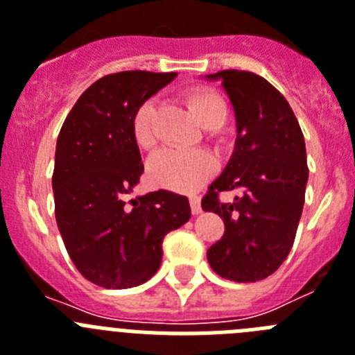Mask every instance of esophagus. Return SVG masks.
<instances>
[{
	"label": "esophagus",
	"mask_w": 355,
	"mask_h": 355,
	"mask_svg": "<svg viewBox=\"0 0 355 355\" xmlns=\"http://www.w3.org/2000/svg\"><path fill=\"white\" fill-rule=\"evenodd\" d=\"M190 208H192V213L193 215H199L202 209H200V199L197 196H192L190 197Z\"/></svg>",
	"instance_id": "34e87169"
}]
</instances>
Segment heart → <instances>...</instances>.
I'll use <instances>...</instances> for the list:
<instances>
[{"instance_id":"heart-1","label":"heart","mask_w":355,"mask_h":355,"mask_svg":"<svg viewBox=\"0 0 355 355\" xmlns=\"http://www.w3.org/2000/svg\"><path fill=\"white\" fill-rule=\"evenodd\" d=\"M187 101L197 121L208 130L222 126L227 117V106L215 90L192 89L187 94ZM155 99H147L133 115V137L140 149H150L156 142L155 135ZM216 162L205 150L163 149L147 163V175L155 187L167 188L174 192H193L213 175Z\"/></svg>"}]
</instances>
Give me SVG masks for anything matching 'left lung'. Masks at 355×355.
<instances>
[{"label": "left lung", "instance_id": "obj_1", "mask_svg": "<svg viewBox=\"0 0 355 355\" xmlns=\"http://www.w3.org/2000/svg\"><path fill=\"white\" fill-rule=\"evenodd\" d=\"M236 117L233 156L202 197V209L224 218V236L208 249L220 277L256 283L283 265L293 245L304 208L307 159L304 135L284 96L249 71H220ZM220 191H236L220 203Z\"/></svg>", "mask_w": 355, "mask_h": 355}]
</instances>
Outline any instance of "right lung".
I'll list each match as a JSON object with an SVG mask.
<instances>
[{
  "label": "right lung",
  "instance_id": "add662e5",
  "mask_svg": "<svg viewBox=\"0 0 355 355\" xmlns=\"http://www.w3.org/2000/svg\"><path fill=\"white\" fill-rule=\"evenodd\" d=\"M175 72L124 71L103 76L69 112L56 140V224L80 274L108 290L149 281L162 265L165 234L190 220L184 196L158 190L130 202L144 172L133 115Z\"/></svg>",
  "mask_w": 355,
  "mask_h": 355
}]
</instances>
